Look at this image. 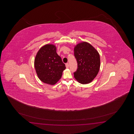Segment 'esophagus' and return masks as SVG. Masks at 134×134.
Returning <instances> with one entry per match:
<instances>
[{
    "label": "esophagus",
    "instance_id": "34e87169",
    "mask_svg": "<svg viewBox=\"0 0 134 134\" xmlns=\"http://www.w3.org/2000/svg\"><path fill=\"white\" fill-rule=\"evenodd\" d=\"M66 68H69V65H68V63H66Z\"/></svg>",
    "mask_w": 134,
    "mask_h": 134
}]
</instances>
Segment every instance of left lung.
Here are the masks:
<instances>
[{
	"mask_svg": "<svg viewBox=\"0 0 134 134\" xmlns=\"http://www.w3.org/2000/svg\"><path fill=\"white\" fill-rule=\"evenodd\" d=\"M74 55L77 63V68L74 73V77L82 84L91 82L100 69L99 53L91 44L83 42L75 46Z\"/></svg>",
	"mask_w": 134,
	"mask_h": 134,
	"instance_id": "1",
	"label": "left lung"
}]
</instances>
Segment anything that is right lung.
I'll return each mask as SVG.
<instances>
[{"label":"right lung","mask_w":134,"mask_h":134,"mask_svg":"<svg viewBox=\"0 0 134 134\" xmlns=\"http://www.w3.org/2000/svg\"><path fill=\"white\" fill-rule=\"evenodd\" d=\"M56 51L55 46L46 44L39 49L34 60V67L39 79L51 85L60 80L66 68Z\"/></svg>","instance_id":"right-lung-1"}]
</instances>
